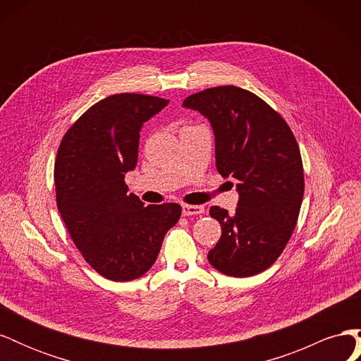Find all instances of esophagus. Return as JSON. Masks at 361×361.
<instances>
[{"label": "esophagus", "mask_w": 361, "mask_h": 361, "mask_svg": "<svg viewBox=\"0 0 361 361\" xmlns=\"http://www.w3.org/2000/svg\"><path fill=\"white\" fill-rule=\"evenodd\" d=\"M204 212L203 206L197 204H183L182 206V215L183 216H191V215H200Z\"/></svg>", "instance_id": "obj_1"}]
</instances>
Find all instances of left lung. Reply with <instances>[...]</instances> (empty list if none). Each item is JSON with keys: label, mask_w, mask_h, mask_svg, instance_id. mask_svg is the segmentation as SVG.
Listing matches in <instances>:
<instances>
[{"label": "left lung", "mask_w": 361, "mask_h": 361, "mask_svg": "<svg viewBox=\"0 0 361 361\" xmlns=\"http://www.w3.org/2000/svg\"><path fill=\"white\" fill-rule=\"evenodd\" d=\"M182 106L209 120L216 170L236 180L239 194L233 215L211 207L221 238L207 260L226 276H256L274 264L297 226L304 194L297 140L267 102L235 85L191 94Z\"/></svg>", "instance_id": "8db88e82"}]
</instances>
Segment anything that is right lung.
<instances>
[{"mask_svg":"<svg viewBox=\"0 0 361 361\" xmlns=\"http://www.w3.org/2000/svg\"><path fill=\"white\" fill-rule=\"evenodd\" d=\"M167 105L157 96H108L61 140L54 169L59 211L84 259L108 280L145 276L179 221V204L145 207L125 183L137 166L141 128Z\"/></svg>","mask_w":361,"mask_h":361,"instance_id":"obj_1","label":"right lung"}]
</instances>
